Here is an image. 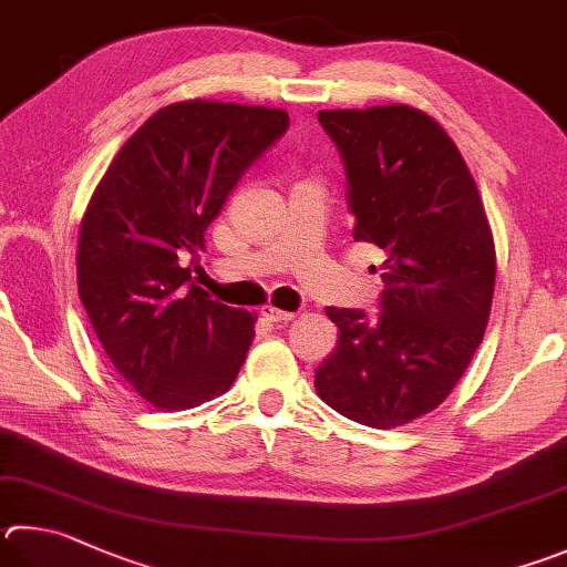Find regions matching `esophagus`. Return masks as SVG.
<instances>
[{
  "mask_svg": "<svg viewBox=\"0 0 567 567\" xmlns=\"http://www.w3.org/2000/svg\"><path fill=\"white\" fill-rule=\"evenodd\" d=\"M260 315L267 319V322H290V319L295 317V312L280 310V307H272V305H265Z\"/></svg>",
  "mask_w": 567,
  "mask_h": 567,
  "instance_id": "34e87169",
  "label": "esophagus"
}]
</instances>
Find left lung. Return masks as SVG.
Here are the masks:
<instances>
[{"mask_svg":"<svg viewBox=\"0 0 567 567\" xmlns=\"http://www.w3.org/2000/svg\"><path fill=\"white\" fill-rule=\"evenodd\" d=\"M342 153L357 243L377 245L382 312L327 307L339 342L315 389L339 414L394 429L434 411L486 332L496 245L478 185L436 118L406 104L317 113Z\"/></svg>","mask_w":567,"mask_h":567,"instance_id":"8db88e82","label":"left lung"}]
</instances>
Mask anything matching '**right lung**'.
Segmentation results:
<instances>
[{
    "label": "right lung",
    "mask_w": 567,
    "mask_h": 567,
    "mask_svg": "<svg viewBox=\"0 0 567 567\" xmlns=\"http://www.w3.org/2000/svg\"><path fill=\"white\" fill-rule=\"evenodd\" d=\"M282 109L178 101L123 143L79 230V297L111 364L158 411L228 391L257 315L188 285L235 183L287 131Z\"/></svg>",
    "instance_id": "add662e5"
}]
</instances>
